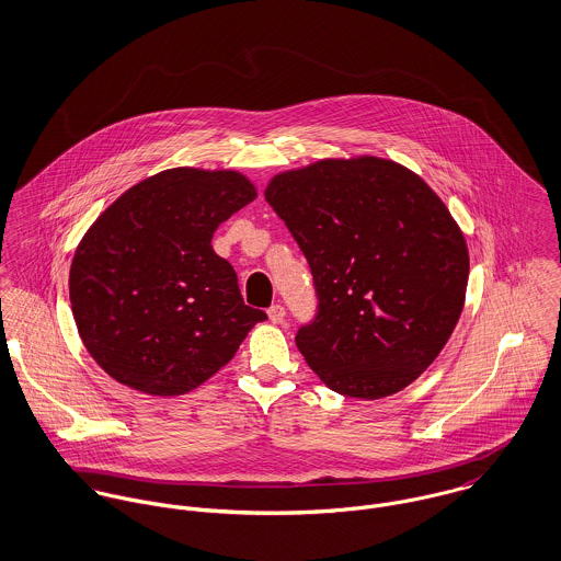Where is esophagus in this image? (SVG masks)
<instances>
[{"label": "esophagus", "instance_id": "1", "mask_svg": "<svg viewBox=\"0 0 561 561\" xmlns=\"http://www.w3.org/2000/svg\"><path fill=\"white\" fill-rule=\"evenodd\" d=\"M285 307L283 305H274V307H270V311H267V318L272 323H283L285 321Z\"/></svg>", "mask_w": 561, "mask_h": 561}]
</instances>
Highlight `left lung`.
<instances>
[{
  "mask_svg": "<svg viewBox=\"0 0 561 561\" xmlns=\"http://www.w3.org/2000/svg\"><path fill=\"white\" fill-rule=\"evenodd\" d=\"M265 201L305 252L318 316L296 345L332 391L380 400L414 382L465 309L469 248L436 192L382 158L276 174Z\"/></svg>",
  "mask_w": 561,
  "mask_h": 561,
  "instance_id": "left-lung-1",
  "label": "left lung"
}]
</instances>
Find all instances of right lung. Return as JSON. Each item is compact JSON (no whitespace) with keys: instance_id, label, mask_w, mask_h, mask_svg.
Returning <instances> with one entry per match:
<instances>
[{"instance_id":"obj_1","label":"right lung","mask_w":561,"mask_h":561,"mask_svg":"<svg viewBox=\"0 0 561 561\" xmlns=\"http://www.w3.org/2000/svg\"><path fill=\"white\" fill-rule=\"evenodd\" d=\"M256 198L238 170L170 168L121 194L76 250L69 296L81 341L116 382L183 396L220 371L254 323L216 229Z\"/></svg>"}]
</instances>
